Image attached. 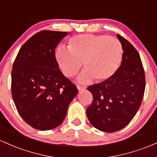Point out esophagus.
I'll use <instances>...</instances> for the list:
<instances>
[{"mask_svg": "<svg viewBox=\"0 0 157 157\" xmlns=\"http://www.w3.org/2000/svg\"><path fill=\"white\" fill-rule=\"evenodd\" d=\"M77 88H78V90H84L86 89V87H85V86L77 85Z\"/></svg>", "mask_w": 157, "mask_h": 157, "instance_id": "esophagus-1", "label": "esophagus"}]
</instances>
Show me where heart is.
<instances>
[{"label": "heart", "mask_w": 157, "mask_h": 157, "mask_svg": "<svg viewBox=\"0 0 157 157\" xmlns=\"http://www.w3.org/2000/svg\"><path fill=\"white\" fill-rule=\"evenodd\" d=\"M123 56L121 42L107 35L81 34L70 38L67 50L59 47L56 58L65 76H74L83 63L84 70L78 77L81 83L95 78L102 82L116 73Z\"/></svg>", "instance_id": "heart-1"}]
</instances>
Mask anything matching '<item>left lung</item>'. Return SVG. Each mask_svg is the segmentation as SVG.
<instances>
[{
  "label": "left lung",
  "instance_id": "left-lung-1",
  "mask_svg": "<svg viewBox=\"0 0 157 157\" xmlns=\"http://www.w3.org/2000/svg\"><path fill=\"white\" fill-rule=\"evenodd\" d=\"M123 48L121 64L110 78L89 86L93 95L87 117L94 128L113 133L128 125L143 99L145 75L137 50L128 40L117 34Z\"/></svg>",
  "mask_w": 157,
  "mask_h": 157
}]
</instances>
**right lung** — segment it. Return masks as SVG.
I'll use <instances>...</instances> for the list:
<instances>
[{"instance_id":"obj_1","label":"right lung","mask_w":157,"mask_h":157,"mask_svg":"<svg viewBox=\"0 0 157 157\" xmlns=\"http://www.w3.org/2000/svg\"><path fill=\"white\" fill-rule=\"evenodd\" d=\"M67 32L44 30L28 39L12 70V96L22 119L40 131L61 124L78 89L59 68L56 46Z\"/></svg>"}]
</instances>
